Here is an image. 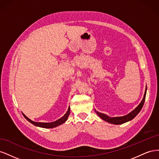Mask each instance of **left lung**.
<instances>
[{"label": "left lung", "instance_id": "obj_1", "mask_svg": "<svg viewBox=\"0 0 159 159\" xmlns=\"http://www.w3.org/2000/svg\"><path fill=\"white\" fill-rule=\"evenodd\" d=\"M146 93H147V87H146V89L145 91V94H144L143 96V98L141 101V102L139 103V105L138 106L134 109V110H133L131 113H129V114L125 115V116H122V117H111L107 116V115L102 113H99L97 111H95V113L98 114V116L102 118L104 121H107L108 123H110L111 124H115V125H120V124H123L126 123L127 121H131L133 118L135 117L137 114L140 112V111L141 110L144 103H145V97H146Z\"/></svg>", "mask_w": 159, "mask_h": 159}]
</instances>
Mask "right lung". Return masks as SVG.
<instances>
[{"instance_id": "1", "label": "right lung", "mask_w": 159, "mask_h": 159, "mask_svg": "<svg viewBox=\"0 0 159 159\" xmlns=\"http://www.w3.org/2000/svg\"><path fill=\"white\" fill-rule=\"evenodd\" d=\"M70 113V107L69 106L68 111H67V112L66 113V114L64 115L63 117H61L59 119H57V121H56L51 122V123H40V122L33 121L29 118H28L25 114H24V113H22V114L24 115V117H25L30 123L33 124L34 125L40 127H42V128H46V129H51V128L56 127L57 126H59V125H60L65 123L66 121V120L68 119V117L69 116Z\"/></svg>"}]
</instances>
